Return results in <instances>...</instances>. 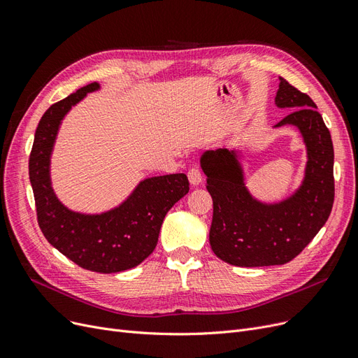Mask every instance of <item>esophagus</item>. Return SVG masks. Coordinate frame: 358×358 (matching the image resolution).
Returning <instances> with one entry per match:
<instances>
[{
  "label": "esophagus",
  "instance_id": "obj_1",
  "mask_svg": "<svg viewBox=\"0 0 358 358\" xmlns=\"http://www.w3.org/2000/svg\"><path fill=\"white\" fill-rule=\"evenodd\" d=\"M187 177H189V181L192 186H199V184L202 182V174L198 168H190L187 172Z\"/></svg>",
  "mask_w": 358,
  "mask_h": 358
}]
</instances>
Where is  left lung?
<instances>
[{
    "instance_id": "left-lung-1",
    "label": "left lung",
    "mask_w": 358,
    "mask_h": 358,
    "mask_svg": "<svg viewBox=\"0 0 358 358\" xmlns=\"http://www.w3.org/2000/svg\"><path fill=\"white\" fill-rule=\"evenodd\" d=\"M275 103L292 108L273 128L294 126L306 147L303 180L290 196L262 202L245 186L242 152L206 150L201 166L213 198L210 244L223 262L242 268L293 260L326 224L334 199L333 143L315 102L280 77Z\"/></svg>"
}]
</instances>
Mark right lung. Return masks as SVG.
Listing matches in <instances>:
<instances>
[{
  "label": "right lung",
  "instance_id": "right-lung-1",
  "mask_svg": "<svg viewBox=\"0 0 358 358\" xmlns=\"http://www.w3.org/2000/svg\"><path fill=\"white\" fill-rule=\"evenodd\" d=\"M96 90L99 83H90L43 114L29 156V180L38 224L49 244L80 268L116 273L152 255L166 213L189 193V180L186 174L145 178L120 205L99 214L73 211L57 199L50 178L57 132L70 110Z\"/></svg>",
  "mask_w": 358,
  "mask_h": 358
}]
</instances>
